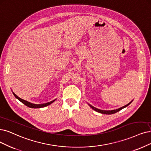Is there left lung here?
Instances as JSON below:
<instances>
[{
	"mask_svg": "<svg viewBox=\"0 0 151 151\" xmlns=\"http://www.w3.org/2000/svg\"><path fill=\"white\" fill-rule=\"evenodd\" d=\"M132 101H131V102H129V103L128 104H127V105H126L125 106H122V107H121V108H118V109H116V110H108V111H106V110H100V109H98V108H96L95 107H93V106H92V105H89V106L91 107L93 110H94L95 111H97V112H99V113H102V114H113V113H116V112H118V111H120L121 110H122L123 108H125V107H126L127 106H128L131 102H132Z\"/></svg>",
	"mask_w": 151,
	"mask_h": 151,
	"instance_id": "1",
	"label": "left lung"
}]
</instances>
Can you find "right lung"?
Masks as SVG:
<instances>
[{"label": "right lung", "mask_w": 151, "mask_h": 151, "mask_svg": "<svg viewBox=\"0 0 151 151\" xmlns=\"http://www.w3.org/2000/svg\"><path fill=\"white\" fill-rule=\"evenodd\" d=\"M13 94H14V95L15 96V97L19 100H20L22 103H23L24 105H25L26 106H28V107H29V108H43V107H45V106H48L49 105H50V104H51L52 102H54L55 101V100H56V99L55 100H52V101H50V102H48V103H46V104H32V103H29V102H28V101H26V100H23V99H20V97H19V96H18L17 95H15L14 92H13Z\"/></svg>", "instance_id": "add662e5"}]
</instances>
